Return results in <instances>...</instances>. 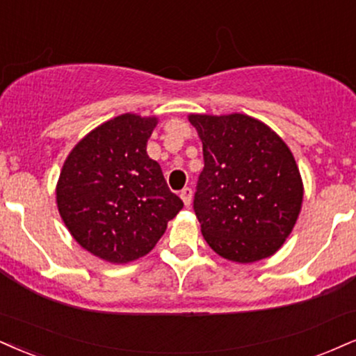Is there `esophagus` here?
<instances>
[{
  "label": "esophagus",
  "instance_id": "esophagus-1",
  "mask_svg": "<svg viewBox=\"0 0 356 356\" xmlns=\"http://www.w3.org/2000/svg\"><path fill=\"white\" fill-rule=\"evenodd\" d=\"M181 199H182V202L186 204L187 207H189L191 200H192V189H191V187H184V189L181 191Z\"/></svg>",
  "mask_w": 356,
  "mask_h": 356
}]
</instances>
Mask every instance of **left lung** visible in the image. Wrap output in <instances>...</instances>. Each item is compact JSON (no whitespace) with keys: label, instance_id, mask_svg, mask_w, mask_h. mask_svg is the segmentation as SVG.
Segmentation results:
<instances>
[{"label":"left lung","instance_id":"8db88e82","mask_svg":"<svg viewBox=\"0 0 356 356\" xmlns=\"http://www.w3.org/2000/svg\"><path fill=\"white\" fill-rule=\"evenodd\" d=\"M189 121L202 140L194 212L205 242L238 264L273 255L292 232L303 199L290 149L245 114H191Z\"/></svg>","mask_w":356,"mask_h":356}]
</instances>
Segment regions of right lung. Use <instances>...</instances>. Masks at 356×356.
Segmentation results:
<instances>
[{"mask_svg":"<svg viewBox=\"0 0 356 356\" xmlns=\"http://www.w3.org/2000/svg\"><path fill=\"white\" fill-rule=\"evenodd\" d=\"M156 118L122 114L72 149L56 187L64 224L81 247L111 264L152 250L184 202L145 152Z\"/></svg>","mask_w":356,"mask_h":356,"instance_id":"1","label":"right lung"}]
</instances>
